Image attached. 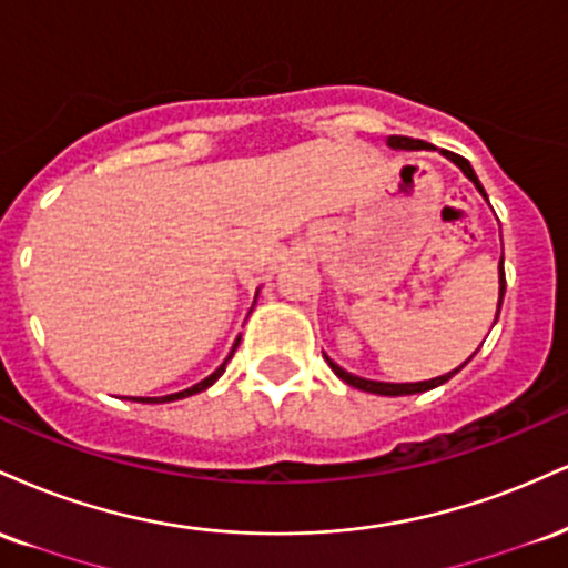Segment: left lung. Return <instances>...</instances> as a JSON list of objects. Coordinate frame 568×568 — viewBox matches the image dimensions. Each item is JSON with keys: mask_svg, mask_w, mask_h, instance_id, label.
Returning <instances> with one entry per match:
<instances>
[{"mask_svg": "<svg viewBox=\"0 0 568 568\" xmlns=\"http://www.w3.org/2000/svg\"><path fill=\"white\" fill-rule=\"evenodd\" d=\"M388 145L390 149H406V151H419V149H433L430 143H425V140H415V138H404V135H390L388 138ZM446 153V159H452V162H455L459 170L465 172V178H470L473 180V185H476L478 189V193H481V196L486 199V191H484V185H481V180L476 178V172H473V166H470V162L465 156H459V153H452V151H444ZM486 202H489V199H486ZM503 297H505V271H503V260H499V303H497V316H499V308H503ZM497 322V318H495ZM470 362V358H468ZM465 362V364H468ZM326 364L332 366V372H335V375L343 379V383H348V385H353V388H358V390H366V393H377V396H412V393H425V390H433V388H438V385H444L446 379H452L457 375L459 369H463V366H459V369H455V372H446V375H442V377H433V379H425V383H377V379H364V377H356V375H351V372H345L343 366H337L335 362H332V358H326Z\"/></svg>", "mask_w": 568, "mask_h": 568, "instance_id": "8db88e82", "label": "left lung"}]
</instances>
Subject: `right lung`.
Returning <instances> with one entry per match:
<instances>
[{"label": "right lung", "instance_id": "right-lung-1", "mask_svg": "<svg viewBox=\"0 0 568 568\" xmlns=\"http://www.w3.org/2000/svg\"><path fill=\"white\" fill-rule=\"evenodd\" d=\"M236 345H239V339H236ZM236 345H233V351H236ZM233 351H231V356H233ZM231 356H229V358H225V362H223V364H220V366H217V369H215V372H212V375H210V377H204V379H202V383H196V385H193V388H185V390H180V393H170V396H159V398H132V402H140V404H164V402H178V398L193 396V393H202V390H206V388H210V385H212V383H215V379H217L220 375H223V372H225V364H229V362H231Z\"/></svg>", "mask_w": 568, "mask_h": 568}]
</instances>
